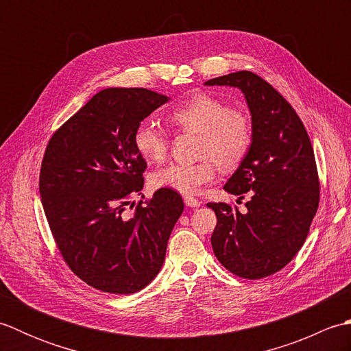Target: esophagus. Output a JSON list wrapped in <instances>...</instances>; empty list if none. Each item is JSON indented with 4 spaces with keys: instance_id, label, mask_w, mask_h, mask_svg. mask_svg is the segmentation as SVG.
I'll list each match as a JSON object with an SVG mask.
<instances>
[{
    "instance_id": "obj_1",
    "label": "esophagus",
    "mask_w": 351,
    "mask_h": 351,
    "mask_svg": "<svg viewBox=\"0 0 351 351\" xmlns=\"http://www.w3.org/2000/svg\"><path fill=\"white\" fill-rule=\"evenodd\" d=\"M184 202H185V205L190 206V208L200 206V200L196 199V197H193V196H184Z\"/></svg>"
}]
</instances>
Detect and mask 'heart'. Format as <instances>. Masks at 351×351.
<instances>
[{
  "instance_id": "b5f03b06",
  "label": "heart",
  "mask_w": 351,
  "mask_h": 351,
  "mask_svg": "<svg viewBox=\"0 0 351 351\" xmlns=\"http://www.w3.org/2000/svg\"><path fill=\"white\" fill-rule=\"evenodd\" d=\"M169 121L176 131L196 134L200 160L156 169L151 175L154 189L196 195L215 178V161L223 169H235L250 152L253 123L249 113L215 96H193L170 111ZM134 147L147 161H162L169 151L167 134L155 122L143 121L134 132Z\"/></svg>"
}]
</instances>
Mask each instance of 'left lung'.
I'll use <instances>...</instances> for the list:
<instances>
[{
	"instance_id": "left-lung-1",
	"label": "left lung",
	"mask_w": 351,
	"mask_h": 351,
	"mask_svg": "<svg viewBox=\"0 0 351 351\" xmlns=\"http://www.w3.org/2000/svg\"><path fill=\"white\" fill-rule=\"evenodd\" d=\"M205 84L240 88L253 123L250 152L225 184L230 195L249 196L247 213L208 204L217 215L214 255L235 276L263 279L289 264L309 234L319 202L314 149L295 110L256 73L240 71Z\"/></svg>"
}]
</instances>
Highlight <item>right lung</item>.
I'll return each instance as SVG.
<instances>
[{"instance_id":"obj_1","label":"right lung","mask_w":351,"mask_h":351,"mask_svg":"<svg viewBox=\"0 0 351 351\" xmlns=\"http://www.w3.org/2000/svg\"><path fill=\"white\" fill-rule=\"evenodd\" d=\"M167 101L147 88H106L45 149L39 191L57 249L81 280L110 294L137 293L158 274L184 211L176 191L160 189L145 206L140 200L132 217L125 215L146 170L134 132Z\"/></svg>"}]
</instances>
